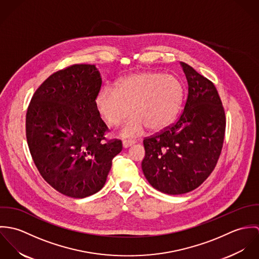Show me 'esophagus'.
Wrapping results in <instances>:
<instances>
[{
  "instance_id": "1",
  "label": "esophagus",
  "mask_w": 259,
  "mask_h": 259,
  "mask_svg": "<svg viewBox=\"0 0 259 259\" xmlns=\"http://www.w3.org/2000/svg\"><path fill=\"white\" fill-rule=\"evenodd\" d=\"M136 144L135 141H132V140H128V141H123L122 142V147L124 148H130L132 146H134Z\"/></svg>"
}]
</instances>
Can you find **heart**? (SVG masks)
Masks as SVG:
<instances>
[{"label": "heart", "mask_w": 259, "mask_h": 259, "mask_svg": "<svg viewBox=\"0 0 259 259\" xmlns=\"http://www.w3.org/2000/svg\"><path fill=\"white\" fill-rule=\"evenodd\" d=\"M185 89L182 81L171 74L143 72L118 80L114 89H103L97 97V109L104 120L118 126L131 113L121 136L141 135L146 127L160 132L177 117L182 108Z\"/></svg>", "instance_id": "obj_1"}]
</instances>
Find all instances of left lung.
Listing matches in <instances>:
<instances>
[{
	"mask_svg": "<svg viewBox=\"0 0 259 259\" xmlns=\"http://www.w3.org/2000/svg\"><path fill=\"white\" fill-rule=\"evenodd\" d=\"M188 84L185 109L178 121L145 139L142 168L149 185L171 195L201 185L214 169L222 152L225 114L214 84L181 63Z\"/></svg>",
	"mask_w": 259,
	"mask_h": 259,
	"instance_id": "left-lung-1",
	"label": "left lung"
}]
</instances>
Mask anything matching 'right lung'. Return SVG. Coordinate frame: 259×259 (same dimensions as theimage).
<instances>
[{"mask_svg": "<svg viewBox=\"0 0 259 259\" xmlns=\"http://www.w3.org/2000/svg\"><path fill=\"white\" fill-rule=\"evenodd\" d=\"M101 85L95 65L71 66L40 84L27 111V142L37 170L70 197L101 190L122 148L120 141L104 142L108 126L96 104Z\"/></svg>", "mask_w": 259, "mask_h": 259, "instance_id": "obj_1", "label": "right lung"}]
</instances>
